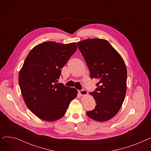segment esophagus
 Instances as JSON below:
<instances>
[{"mask_svg":"<svg viewBox=\"0 0 151 151\" xmlns=\"http://www.w3.org/2000/svg\"><path fill=\"white\" fill-rule=\"evenodd\" d=\"M79 93H80L81 96H87V95L88 94V92H87L86 90H81V91H79Z\"/></svg>","mask_w":151,"mask_h":151,"instance_id":"1","label":"esophagus"}]
</instances>
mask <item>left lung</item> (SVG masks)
Masks as SVG:
<instances>
[{"label":"left lung","mask_w":151,"mask_h":151,"mask_svg":"<svg viewBox=\"0 0 151 151\" xmlns=\"http://www.w3.org/2000/svg\"><path fill=\"white\" fill-rule=\"evenodd\" d=\"M88 65L91 78L98 79L95 109L87 115L98 122L107 121L121 109L126 94L127 71L124 59L105 39H87L78 43Z\"/></svg>","instance_id":"1"}]
</instances>
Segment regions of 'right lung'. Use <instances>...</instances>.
<instances>
[{"mask_svg": "<svg viewBox=\"0 0 151 151\" xmlns=\"http://www.w3.org/2000/svg\"><path fill=\"white\" fill-rule=\"evenodd\" d=\"M77 49L75 42H46L30 50L19 73V84L27 108L41 119L52 122L65 114L78 91L56 83L61 69Z\"/></svg>", "mask_w": 151, "mask_h": 151, "instance_id": "right-lung-1", "label": "right lung"}]
</instances>
